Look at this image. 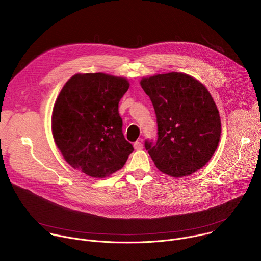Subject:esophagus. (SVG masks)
<instances>
[{"instance_id":"34e87169","label":"esophagus","mask_w":261,"mask_h":261,"mask_svg":"<svg viewBox=\"0 0 261 261\" xmlns=\"http://www.w3.org/2000/svg\"><path fill=\"white\" fill-rule=\"evenodd\" d=\"M133 146H134V148H135V150L139 151V150H142V147H143V144H142L141 142H139V141H136V142H134Z\"/></svg>"}]
</instances>
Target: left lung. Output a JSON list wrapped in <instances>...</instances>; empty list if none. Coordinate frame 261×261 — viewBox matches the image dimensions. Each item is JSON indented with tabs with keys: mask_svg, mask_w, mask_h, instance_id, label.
Instances as JSON below:
<instances>
[{
	"mask_svg": "<svg viewBox=\"0 0 261 261\" xmlns=\"http://www.w3.org/2000/svg\"><path fill=\"white\" fill-rule=\"evenodd\" d=\"M140 86L157 117V142H144L157 168L181 177L203 167L216 152L221 135L219 110L207 89L180 72L143 77Z\"/></svg>",
	"mask_w": 261,
	"mask_h": 261,
	"instance_id": "1",
	"label": "left lung"
}]
</instances>
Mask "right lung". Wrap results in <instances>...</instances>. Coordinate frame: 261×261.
<instances>
[{"mask_svg":"<svg viewBox=\"0 0 261 261\" xmlns=\"http://www.w3.org/2000/svg\"><path fill=\"white\" fill-rule=\"evenodd\" d=\"M129 86L125 77L101 72L77 73L64 85L54 105L51 131L73 168L102 178L124 166L134 150L119 114Z\"/></svg>","mask_w":261,"mask_h":261,"instance_id":"right-lung-1","label":"right lung"}]
</instances>
